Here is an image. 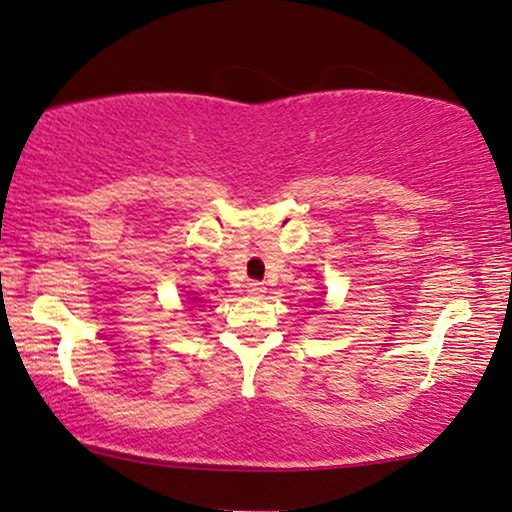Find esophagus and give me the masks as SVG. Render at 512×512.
<instances>
[{
  "instance_id": "1",
  "label": "esophagus",
  "mask_w": 512,
  "mask_h": 512,
  "mask_svg": "<svg viewBox=\"0 0 512 512\" xmlns=\"http://www.w3.org/2000/svg\"><path fill=\"white\" fill-rule=\"evenodd\" d=\"M247 291L251 293V296H263L265 286H263L261 282H249V284H247Z\"/></svg>"
}]
</instances>
